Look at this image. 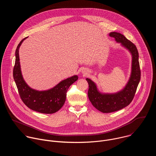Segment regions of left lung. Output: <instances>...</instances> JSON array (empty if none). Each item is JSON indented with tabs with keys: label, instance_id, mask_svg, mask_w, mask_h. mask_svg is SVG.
Wrapping results in <instances>:
<instances>
[{
	"label": "left lung",
	"instance_id": "left-lung-1",
	"mask_svg": "<svg viewBox=\"0 0 156 156\" xmlns=\"http://www.w3.org/2000/svg\"><path fill=\"white\" fill-rule=\"evenodd\" d=\"M109 35L114 37L117 42L122 43L131 53L132 70L129 80L125 87L119 93L113 94L100 93L97 90L95 83L90 79L86 78L89 84L88 98L93 105L103 113L115 112L128 105L134 98L141 78L139 54L136 46L119 33L112 32Z\"/></svg>",
	"mask_w": 156,
	"mask_h": 156
}]
</instances>
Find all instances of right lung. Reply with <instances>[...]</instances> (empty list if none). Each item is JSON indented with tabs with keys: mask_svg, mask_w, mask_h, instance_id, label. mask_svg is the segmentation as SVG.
Returning a JSON list of instances; mask_svg holds the SVG:
<instances>
[{
	"mask_svg": "<svg viewBox=\"0 0 156 156\" xmlns=\"http://www.w3.org/2000/svg\"><path fill=\"white\" fill-rule=\"evenodd\" d=\"M26 38L22 39L16 48L15 62L13 70V78L20 97L23 103L33 110L42 114L55 113L63 105L68 89L78 80V76L75 75L63 80L48 91H38L30 87L22 76L18 54L20 46Z\"/></svg>",
	"mask_w": 156,
	"mask_h": 156,
	"instance_id": "add662e5",
	"label": "right lung"
}]
</instances>
